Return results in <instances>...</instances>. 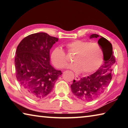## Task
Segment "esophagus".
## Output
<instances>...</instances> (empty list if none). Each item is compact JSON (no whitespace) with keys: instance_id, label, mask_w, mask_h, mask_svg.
Here are the masks:
<instances>
[{"instance_id":"34e87169","label":"esophagus","mask_w":128,"mask_h":128,"mask_svg":"<svg viewBox=\"0 0 128 128\" xmlns=\"http://www.w3.org/2000/svg\"><path fill=\"white\" fill-rule=\"evenodd\" d=\"M80 80V77L78 76H76L75 77V80L76 81H79V80Z\"/></svg>"}]
</instances>
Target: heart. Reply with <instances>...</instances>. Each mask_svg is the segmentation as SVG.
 I'll list each match as a JSON object with an SVG mask.
<instances>
[{
    "instance_id": "heart-1",
    "label": "heart",
    "mask_w": 128,
    "mask_h": 128,
    "mask_svg": "<svg viewBox=\"0 0 128 128\" xmlns=\"http://www.w3.org/2000/svg\"><path fill=\"white\" fill-rule=\"evenodd\" d=\"M66 47L69 54L75 55L73 58L74 63L69 65L68 67L76 73L90 74L96 70L103 62L102 49L96 43L75 40L67 43ZM51 60L58 68H63L68 62L66 52L59 47L53 50Z\"/></svg>"
}]
</instances>
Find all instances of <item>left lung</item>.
I'll use <instances>...</instances> for the list:
<instances>
[{
	"label": "left lung",
	"mask_w": 128,
	"mask_h": 128,
	"mask_svg": "<svg viewBox=\"0 0 128 128\" xmlns=\"http://www.w3.org/2000/svg\"><path fill=\"white\" fill-rule=\"evenodd\" d=\"M98 34L91 35L90 38H98ZM98 44L102 49L104 62L96 72L87 77L81 78L79 81L73 80L70 85L73 94L78 99L89 102L94 100L103 94L109 85L112 78L116 59L114 56L112 44L107 39L100 36Z\"/></svg>",
	"instance_id": "left-lung-1"
}]
</instances>
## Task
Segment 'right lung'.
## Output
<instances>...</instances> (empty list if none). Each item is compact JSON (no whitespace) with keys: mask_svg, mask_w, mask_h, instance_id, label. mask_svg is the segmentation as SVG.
Returning a JSON list of instances; mask_svg holds the SVG:
<instances>
[{"mask_svg":"<svg viewBox=\"0 0 128 128\" xmlns=\"http://www.w3.org/2000/svg\"><path fill=\"white\" fill-rule=\"evenodd\" d=\"M58 38L46 33L26 36L17 48L14 64L20 86L30 98L41 99L52 90L62 74L50 63V51Z\"/></svg>","mask_w":128,"mask_h":128,"instance_id":"right-lung-1","label":"right lung"}]
</instances>
